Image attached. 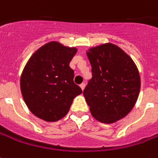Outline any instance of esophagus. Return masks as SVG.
<instances>
[{"mask_svg": "<svg viewBox=\"0 0 158 158\" xmlns=\"http://www.w3.org/2000/svg\"><path fill=\"white\" fill-rule=\"evenodd\" d=\"M80 87H81V90H83L84 88H85V83H81V84H80Z\"/></svg>", "mask_w": 158, "mask_h": 158, "instance_id": "obj_1", "label": "esophagus"}]
</instances>
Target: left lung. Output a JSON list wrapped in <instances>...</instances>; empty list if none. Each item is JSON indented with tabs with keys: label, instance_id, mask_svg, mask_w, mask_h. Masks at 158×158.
<instances>
[{
	"label": "left lung",
	"instance_id": "8db88e82",
	"mask_svg": "<svg viewBox=\"0 0 158 158\" xmlns=\"http://www.w3.org/2000/svg\"><path fill=\"white\" fill-rule=\"evenodd\" d=\"M87 56L92 78L83 96L93 117L113 123L127 116L136 104L141 87L137 67L121 48L110 42L90 48Z\"/></svg>",
	"mask_w": 158,
	"mask_h": 158
}]
</instances>
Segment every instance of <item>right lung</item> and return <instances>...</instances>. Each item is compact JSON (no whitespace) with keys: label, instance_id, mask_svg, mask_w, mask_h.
Listing matches in <instances>:
<instances>
[{"label":"right lung","instance_id":"right-lung-1","mask_svg":"<svg viewBox=\"0 0 158 158\" xmlns=\"http://www.w3.org/2000/svg\"><path fill=\"white\" fill-rule=\"evenodd\" d=\"M77 48L58 42L46 43L33 54L21 76V91L28 110L46 122L66 116L74 98L81 94L69 62Z\"/></svg>","mask_w":158,"mask_h":158}]
</instances>
